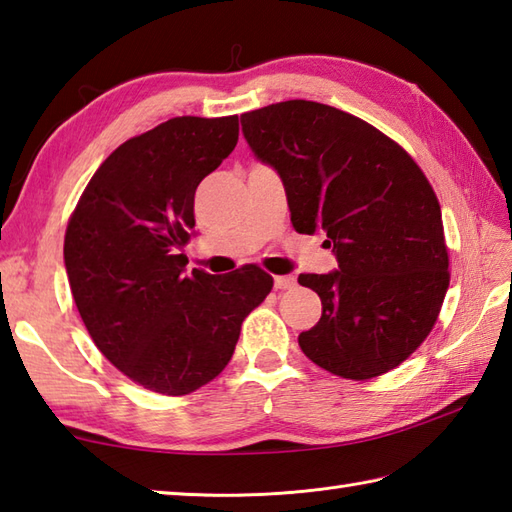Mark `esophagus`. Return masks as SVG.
Returning <instances> with one entry per match:
<instances>
[{
    "label": "esophagus",
    "instance_id": "esophagus-1",
    "mask_svg": "<svg viewBox=\"0 0 512 512\" xmlns=\"http://www.w3.org/2000/svg\"><path fill=\"white\" fill-rule=\"evenodd\" d=\"M297 286V279L292 277V275H279V277H275V288L277 290H290V288H295Z\"/></svg>",
    "mask_w": 512,
    "mask_h": 512
}]
</instances>
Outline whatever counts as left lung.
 Returning <instances> with one entry per match:
<instances>
[{
    "label": "left lung",
    "instance_id": "left-lung-1",
    "mask_svg": "<svg viewBox=\"0 0 512 512\" xmlns=\"http://www.w3.org/2000/svg\"><path fill=\"white\" fill-rule=\"evenodd\" d=\"M255 158L284 182L297 233H325L339 262L301 275L321 319L299 334L312 363L367 380L427 339L449 288L436 193L416 162L376 127L336 107L284 101L242 114Z\"/></svg>",
    "mask_w": 512,
    "mask_h": 512
}]
</instances>
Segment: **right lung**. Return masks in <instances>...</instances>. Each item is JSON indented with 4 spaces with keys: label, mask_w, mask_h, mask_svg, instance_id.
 <instances>
[{
    "label": "right lung",
    "mask_w": 512,
    "mask_h": 512,
    "mask_svg": "<svg viewBox=\"0 0 512 512\" xmlns=\"http://www.w3.org/2000/svg\"><path fill=\"white\" fill-rule=\"evenodd\" d=\"M237 136V116H178L129 138L96 169L65 231V273L92 341L158 394L211 383L273 288L257 266L228 275L184 268L195 189Z\"/></svg>",
    "instance_id": "add662e5"
}]
</instances>
